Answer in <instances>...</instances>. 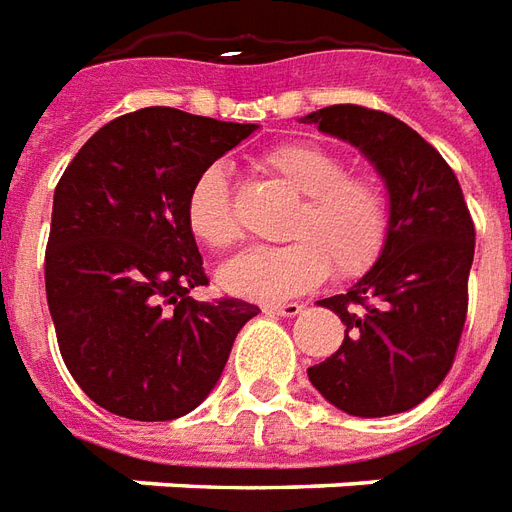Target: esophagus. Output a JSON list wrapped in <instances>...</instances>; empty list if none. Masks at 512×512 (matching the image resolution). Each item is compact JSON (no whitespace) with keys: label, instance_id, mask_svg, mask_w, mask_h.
<instances>
[{"label":"esophagus","instance_id":"1","mask_svg":"<svg viewBox=\"0 0 512 512\" xmlns=\"http://www.w3.org/2000/svg\"><path fill=\"white\" fill-rule=\"evenodd\" d=\"M303 311V303H264V314H281V317H297Z\"/></svg>","mask_w":512,"mask_h":512}]
</instances>
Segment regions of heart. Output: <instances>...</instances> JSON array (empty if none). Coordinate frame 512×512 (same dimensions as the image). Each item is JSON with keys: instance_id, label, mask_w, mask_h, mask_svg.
<instances>
[{"instance_id": "heart-1", "label": "heart", "mask_w": 512, "mask_h": 512, "mask_svg": "<svg viewBox=\"0 0 512 512\" xmlns=\"http://www.w3.org/2000/svg\"><path fill=\"white\" fill-rule=\"evenodd\" d=\"M297 204L284 223L286 245L256 248L223 270L237 295L273 300L317 286L333 267L336 278H358L386 248L391 228L389 192L372 173L347 168L339 154L306 140L275 143L256 157ZM184 220L209 250H231L242 239L226 165H206L192 181Z\"/></svg>"}]
</instances>
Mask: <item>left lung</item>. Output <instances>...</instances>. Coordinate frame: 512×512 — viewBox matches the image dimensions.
<instances>
[{"instance_id": "obj_1", "label": "left lung", "mask_w": 512, "mask_h": 512, "mask_svg": "<svg viewBox=\"0 0 512 512\" xmlns=\"http://www.w3.org/2000/svg\"><path fill=\"white\" fill-rule=\"evenodd\" d=\"M303 123L350 140L386 179L391 228L375 267L344 295L320 300L344 342L308 380L353 416H391L427 400L455 364L469 311L474 220L447 159L389 112L333 104Z\"/></svg>"}]
</instances>
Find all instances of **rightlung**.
<instances>
[{
	"instance_id": "add662e5",
	"label": "right lung",
	"mask_w": 512,
	"mask_h": 512,
	"mask_svg": "<svg viewBox=\"0 0 512 512\" xmlns=\"http://www.w3.org/2000/svg\"><path fill=\"white\" fill-rule=\"evenodd\" d=\"M253 129L146 107L101 126L57 181L46 300L71 378L104 411L168 422L198 408L259 314L190 297L209 278L184 220L195 176Z\"/></svg>"
}]
</instances>
